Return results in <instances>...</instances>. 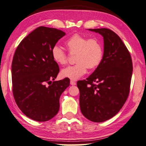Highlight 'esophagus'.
<instances>
[{
  "label": "esophagus",
  "mask_w": 146,
  "mask_h": 146,
  "mask_svg": "<svg viewBox=\"0 0 146 146\" xmlns=\"http://www.w3.org/2000/svg\"><path fill=\"white\" fill-rule=\"evenodd\" d=\"M70 84L71 85H73V86H75V85H76V84H77V83H76L75 81H73V80H71Z\"/></svg>",
  "instance_id": "obj_1"
}]
</instances>
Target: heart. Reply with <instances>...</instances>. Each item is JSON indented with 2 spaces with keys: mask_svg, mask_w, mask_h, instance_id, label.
Returning a JSON list of instances; mask_svg holds the SVG:
<instances>
[{
  "mask_svg": "<svg viewBox=\"0 0 146 146\" xmlns=\"http://www.w3.org/2000/svg\"><path fill=\"white\" fill-rule=\"evenodd\" d=\"M69 51L76 53L75 61L77 64L67 67L61 71L62 77L71 80H77L87 72L88 68H98L103 58V47L97 39L75 34L65 42ZM51 56L56 64L63 66L68 62L67 55L59 46L52 48Z\"/></svg>",
  "mask_w": 146,
  "mask_h": 146,
  "instance_id": "1",
  "label": "heart"
}]
</instances>
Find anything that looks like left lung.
Segmentation results:
<instances>
[{
  "mask_svg": "<svg viewBox=\"0 0 146 146\" xmlns=\"http://www.w3.org/2000/svg\"><path fill=\"white\" fill-rule=\"evenodd\" d=\"M104 40L103 58L86 80L77 82L82 114L94 122L112 118L128 98L133 73L130 53L121 38L108 29H89Z\"/></svg>",
  "mask_w": 146,
  "mask_h": 146,
  "instance_id": "obj_1",
  "label": "left lung"
}]
</instances>
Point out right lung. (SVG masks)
Listing matches in <instances>:
<instances>
[{"label": "right lung", "mask_w": 146, "mask_h": 146, "mask_svg": "<svg viewBox=\"0 0 146 146\" xmlns=\"http://www.w3.org/2000/svg\"><path fill=\"white\" fill-rule=\"evenodd\" d=\"M65 35L56 29L37 28L21 41L13 56L11 78L15 103L35 121H47L57 114L61 94L70 84L68 78L54 81L60 69L51 56L52 48Z\"/></svg>", "instance_id": "obj_1"}]
</instances>
